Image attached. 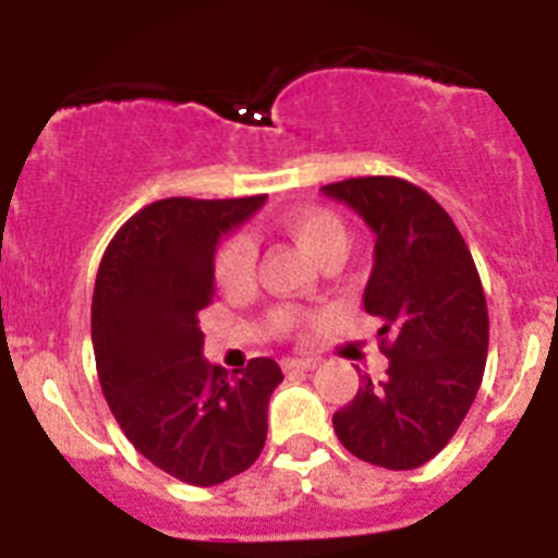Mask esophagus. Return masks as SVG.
Instances as JSON below:
<instances>
[{
  "mask_svg": "<svg viewBox=\"0 0 558 558\" xmlns=\"http://www.w3.org/2000/svg\"><path fill=\"white\" fill-rule=\"evenodd\" d=\"M282 366H284V372H310V368L318 366V360L315 357H288Z\"/></svg>",
  "mask_w": 558,
  "mask_h": 558,
  "instance_id": "1",
  "label": "esophagus"
}]
</instances>
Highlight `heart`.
<instances>
[{"label":"heart","instance_id":"1","mask_svg":"<svg viewBox=\"0 0 558 558\" xmlns=\"http://www.w3.org/2000/svg\"><path fill=\"white\" fill-rule=\"evenodd\" d=\"M282 229L302 245L315 263H327L329 256H343L347 251V226L324 206H293L279 218ZM256 248L248 234H231L220 243L215 256V279L226 293L245 290L254 279Z\"/></svg>","mask_w":558,"mask_h":558}]
</instances>
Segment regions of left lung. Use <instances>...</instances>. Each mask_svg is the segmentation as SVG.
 Wrapping results in <instances>:
<instances>
[{
    "mask_svg": "<svg viewBox=\"0 0 558 558\" xmlns=\"http://www.w3.org/2000/svg\"><path fill=\"white\" fill-rule=\"evenodd\" d=\"M374 231L363 307L377 315L386 377L335 411L340 445L386 470H416L445 450L475 402L489 313L461 231L425 190L393 175L322 186Z\"/></svg>",
    "mask_w": 558,
    "mask_h": 558,
    "instance_id": "left-lung-1",
    "label": "left lung"
}]
</instances>
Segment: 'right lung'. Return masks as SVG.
<instances>
[{"instance_id": "1", "label": "right lung", "mask_w": 558, "mask_h": 558, "mask_svg": "<svg viewBox=\"0 0 558 558\" xmlns=\"http://www.w3.org/2000/svg\"><path fill=\"white\" fill-rule=\"evenodd\" d=\"M263 204L156 201L113 234L97 270L92 343L108 408L147 461L190 486H218L259 458L282 383L270 357L236 377L206 363L198 327L215 299L220 236Z\"/></svg>"}]
</instances>
